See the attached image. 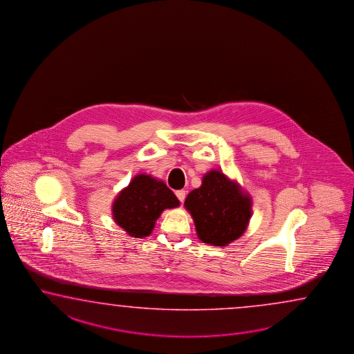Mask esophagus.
<instances>
[{
    "label": "esophagus",
    "instance_id": "34e87169",
    "mask_svg": "<svg viewBox=\"0 0 354 354\" xmlns=\"http://www.w3.org/2000/svg\"><path fill=\"white\" fill-rule=\"evenodd\" d=\"M175 194H176V196H178V199H179V201L183 203L184 202V199H185L187 192H185V190H178Z\"/></svg>",
    "mask_w": 354,
    "mask_h": 354
}]
</instances>
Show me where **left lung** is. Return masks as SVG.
<instances>
[{
    "instance_id": "obj_1",
    "label": "left lung",
    "mask_w": 354,
    "mask_h": 354,
    "mask_svg": "<svg viewBox=\"0 0 354 354\" xmlns=\"http://www.w3.org/2000/svg\"><path fill=\"white\" fill-rule=\"evenodd\" d=\"M184 207L194 219L199 239L224 247L239 239L252 216V199L219 170L203 176L201 188L189 193Z\"/></svg>"
}]
</instances>
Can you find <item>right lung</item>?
Instances as JSON below:
<instances>
[{
	"mask_svg": "<svg viewBox=\"0 0 354 354\" xmlns=\"http://www.w3.org/2000/svg\"><path fill=\"white\" fill-rule=\"evenodd\" d=\"M180 202L164 181L151 175L138 174L122 189L112 204L115 223L135 239L151 234L156 219L165 209L179 207Z\"/></svg>",
	"mask_w": 354,
	"mask_h": 354,
	"instance_id": "add662e5",
	"label": "right lung"
}]
</instances>
